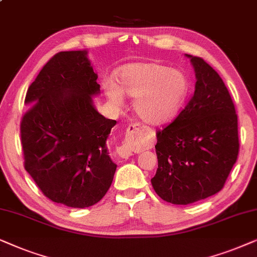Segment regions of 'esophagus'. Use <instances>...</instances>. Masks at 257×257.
Returning <instances> with one entry per match:
<instances>
[{"label": "esophagus", "instance_id": "obj_1", "mask_svg": "<svg viewBox=\"0 0 257 257\" xmlns=\"http://www.w3.org/2000/svg\"><path fill=\"white\" fill-rule=\"evenodd\" d=\"M140 129H141V125L138 124V123H134V124L129 125L128 132L129 133H138ZM117 154H118L119 157H122V159L126 160L133 155V152L128 146H119V147H117Z\"/></svg>", "mask_w": 257, "mask_h": 257}]
</instances>
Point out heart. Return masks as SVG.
Returning <instances> with one entry per match:
<instances>
[{
  "instance_id": "heart-1",
  "label": "heart",
  "mask_w": 257,
  "mask_h": 257,
  "mask_svg": "<svg viewBox=\"0 0 257 257\" xmlns=\"http://www.w3.org/2000/svg\"><path fill=\"white\" fill-rule=\"evenodd\" d=\"M118 85L103 82L109 101L121 104L123 94L135 97V114L147 124L160 125L172 121L186 101L189 82L183 71L156 62H134L117 71Z\"/></svg>"
}]
</instances>
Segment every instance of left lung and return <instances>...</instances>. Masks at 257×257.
<instances>
[{"label": "left lung", "mask_w": 257, "mask_h": 257, "mask_svg": "<svg viewBox=\"0 0 257 257\" xmlns=\"http://www.w3.org/2000/svg\"><path fill=\"white\" fill-rule=\"evenodd\" d=\"M196 76L194 96L157 132L152 184L173 204H190L223 188L238 155L237 115L224 82L201 57L186 54Z\"/></svg>", "instance_id": "1"}]
</instances>
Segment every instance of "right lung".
<instances>
[{"label":"right lung","instance_id":"obj_1","mask_svg":"<svg viewBox=\"0 0 257 257\" xmlns=\"http://www.w3.org/2000/svg\"><path fill=\"white\" fill-rule=\"evenodd\" d=\"M87 50L61 51L29 85L21 122L25 168L53 202L94 206L107 193L116 164L107 140L115 119L95 108L100 84Z\"/></svg>","mask_w":257,"mask_h":257}]
</instances>
